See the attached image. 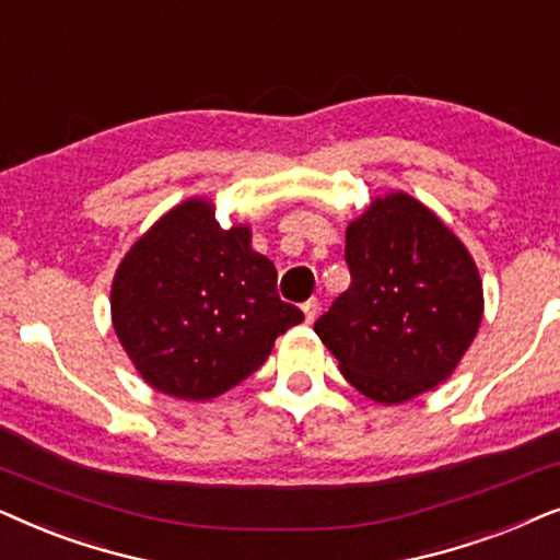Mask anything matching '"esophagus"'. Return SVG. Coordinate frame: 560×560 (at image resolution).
<instances>
[{
    "mask_svg": "<svg viewBox=\"0 0 560 560\" xmlns=\"http://www.w3.org/2000/svg\"><path fill=\"white\" fill-rule=\"evenodd\" d=\"M302 312H304V319H307V323H315V317L319 315V302L307 300L302 304Z\"/></svg>",
    "mask_w": 560,
    "mask_h": 560,
    "instance_id": "esophagus-1",
    "label": "esophagus"
}]
</instances>
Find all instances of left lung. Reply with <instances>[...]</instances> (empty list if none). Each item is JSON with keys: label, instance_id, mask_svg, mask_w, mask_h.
Segmentation results:
<instances>
[{"label": "left lung", "instance_id": "obj_1", "mask_svg": "<svg viewBox=\"0 0 560 560\" xmlns=\"http://www.w3.org/2000/svg\"><path fill=\"white\" fill-rule=\"evenodd\" d=\"M350 287L315 323L342 376L382 405L445 382L481 325L464 243L409 194L374 199L346 233Z\"/></svg>", "mask_w": 560, "mask_h": 560}]
</instances>
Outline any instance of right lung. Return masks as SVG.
I'll list each match as a JSON object with an SVG mask.
<instances>
[{
  "instance_id": "add662e5",
  "label": "right lung",
  "mask_w": 560,
  "mask_h": 560,
  "mask_svg": "<svg viewBox=\"0 0 560 560\" xmlns=\"http://www.w3.org/2000/svg\"><path fill=\"white\" fill-rule=\"evenodd\" d=\"M304 319L279 300L250 230H222L205 199L174 207L132 245L112 281V325L140 376L176 399H214L264 366Z\"/></svg>"
}]
</instances>
